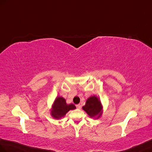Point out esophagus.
Here are the masks:
<instances>
[{
	"instance_id": "34e87169",
	"label": "esophagus",
	"mask_w": 152,
	"mask_h": 152,
	"mask_svg": "<svg viewBox=\"0 0 152 152\" xmlns=\"http://www.w3.org/2000/svg\"><path fill=\"white\" fill-rule=\"evenodd\" d=\"M76 108L78 109H80L81 108V105L80 104H77V105H76Z\"/></svg>"
}]
</instances>
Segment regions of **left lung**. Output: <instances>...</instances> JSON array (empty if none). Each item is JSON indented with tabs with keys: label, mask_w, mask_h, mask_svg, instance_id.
<instances>
[{
	"label": "left lung",
	"mask_w": 152,
	"mask_h": 152,
	"mask_svg": "<svg viewBox=\"0 0 152 152\" xmlns=\"http://www.w3.org/2000/svg\"><path fill=\"white\" fill-rule=\"evenodd\" d=\"M91 118H98L102 114V105L100 100L96 96L89 97L86 102V105L82 107Z\"/></svg>",
	"instance_id": "obj_1"
}]
</instances>
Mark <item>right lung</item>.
<instances>
[{"label":"right lung","instance_id":"1","mask_svg":"<svg viewBox=\"0 0 152 152\" xmlns=\"http://www.w3.org/2000/svg\"><path fill=\"white\" fill-rule=\"evenodd\" d=\"M76 109V106L72 104H67L65 98L58 96L56 98L52 105L50 114L54 118L60 119L64 116L70 110Z\"/></svg>","mask_w":152,"mask_h":152}]
</instances>
